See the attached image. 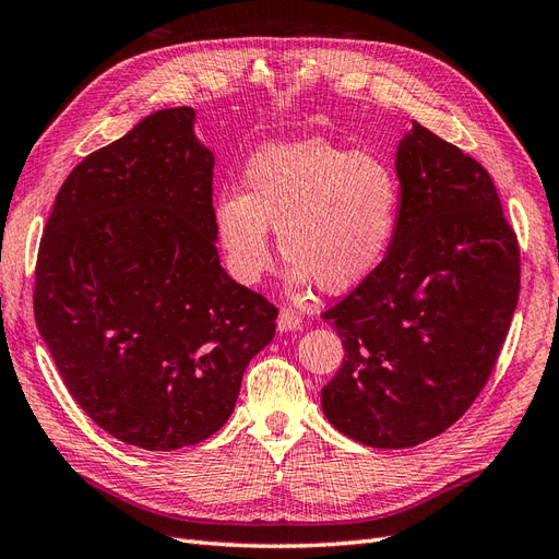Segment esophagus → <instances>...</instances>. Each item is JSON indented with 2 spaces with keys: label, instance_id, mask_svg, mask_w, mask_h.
<instances>
[{
  "label": "esophagus",
  "instance_id": "esophagus-1",
  "mask_svg": "<svg viewBox=\"0 0 559 559\" xmlns=\"http://www.w3.org/2000/svg\"><path fill=\"white\" fill-rule=\"evenodd\" d=\"M298 326H300V314L294 312V310H289V308H284V310L280 312V317H277V329H280V333L296 331Z\"/></svg>",
  "mask_w": 559,
  "mask_h": 559
}]
</instances>
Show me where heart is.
<instances>
[{
	"label": "heart",
	"mask_w": 559,
	"mask_h": 559,
	"mask_svg": "<svg viewBox=\"0 0 559 559\" xmlns=\"http://www.w3.org/2000/svg\"><path fill=\"white\" fill-rule=\"evenodd\" d=\"M399 179L382 158L321 138L267 142L247 158L240 193L214 200L212 222L228 273L257 284L273 265L270 228L289 280L345 294L376 273L399 216Z\"/></svg>",
	"instance_id": "heart-1"
}]
</instances>
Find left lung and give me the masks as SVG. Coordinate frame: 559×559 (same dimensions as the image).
Returning <instances> with one entry per match:
<instances>
[{"instance_id": "8db88e82", "label": "left lung", "mask_w": 559, "mask_h": 559, "mask_svg": "<svg viewBox=\"0 0 559 559\" xmlns=\"http://www.w3.org/2000/svg\"><path fill=\"white\" fill-rule=\"evenodd\" d=\"M399 216L376 273L324 312L345 359L321 389L331 425L413 448L476 401L520 294V251L492 177L413 121L396 148Z\"/></svg>"}]
</instances>
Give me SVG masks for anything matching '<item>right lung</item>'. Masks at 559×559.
Wrapping results in <instances>:
<instances>
[{
  "label": "right lung",
  "mask_w": 559,
  "mask_h": 559,
  "mask_svg": "<svg viewBox=\"0 0 559 559\" xmlns=\"http://www.w3.org/2000/svg\"><path fill=\"white\" fill-rule=\"evenodd\" d=\"M195 109L148 114L64 179L35 319L64 386L118 441L163 452L226 425L277 308L218 263Z\"/></svg>",
  "instance_id": "right-lung-1"
}]
</instances>
